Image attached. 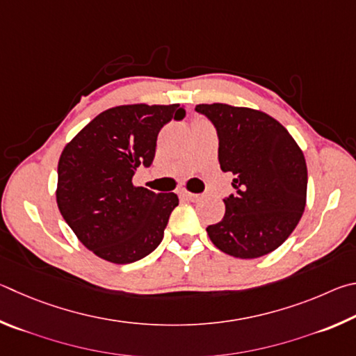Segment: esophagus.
Instances as JSON below:
<instances>
[{"instance_id": "esophagus-1", "label": "esophagus", "mask_w": 356, "mask_h": 356, "mask_svg": "<svg viewBox=\"0 0 356 356\" xmlns=\"http://www.w3.org/2000/svg\"><path fill=\"white\" fill-rule=\"evenodd\" d=\"M181 195L186 198V200H189V202H197L198 198H200V195H198V194H192V192H188V191H183Z\"/></svg>"}]
</instances>
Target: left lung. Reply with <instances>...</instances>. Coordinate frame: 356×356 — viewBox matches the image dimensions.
<instances>
[{
  "label": "left lung",
  "instance_id": "8db88e82",
  "mask_svg": "<svg viewBox=\"0 0 356 356\" xmlns=\"http://www.w3.org/2000/svg\"><path fill=\"white\" fill-rule=\"evenodd\" d=\"M214 123L219 162L234 175L223 219L207 228L223 253L253 259L278 248L294 232L307 204L308 170L288 129L263 111L225 103L197 104Z\"/></svg>",
  "mask_w": 356,
  "mask_h": 356
}]
</instances>
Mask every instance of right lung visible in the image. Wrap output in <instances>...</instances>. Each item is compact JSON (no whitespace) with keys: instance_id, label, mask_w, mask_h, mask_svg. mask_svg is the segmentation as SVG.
I'll return each instance as SVG.
<instances>
[{"instance_id":"obj_1","label":"right lung","mask_w":356,"mask_h":356,"mask_svg":"<svg viewBox=\"0 0 356 356\" xmlns=\"http://www.w3.org/2000/svg\"><path fill=\"white\" fill-rule=\"evenodd\" d=\"M184 115L179 104L115 106L62 149L56 202L76 238L98 258L128 264L161 244L178 195L134 186L133 175L153 162L161 128Z\"/></svg>"}]
</instances>
